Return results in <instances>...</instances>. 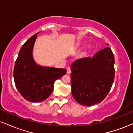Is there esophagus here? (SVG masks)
Masks as SVG:
<instances>
[{"instance_id":"1","label":"esophagus","mask_w":133,"mask_h":133,"mask_svg":"<svg viewBox=\"0 0 133 133\" xmlns=\"http://www.w3.org/2000/svg\"><path fill=\"white\" fill-rule=\"evenodd\" d=\"M67 73H68V74H71V69L70 67H68V68H67Z\"/></svg>"}]
</instances>
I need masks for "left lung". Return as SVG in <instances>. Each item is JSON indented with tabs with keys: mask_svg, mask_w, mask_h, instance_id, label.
<instances>
[{
	"mask_svg": "<svg viewBox=\"0 0 133 133\" xmlns=\"http://www.w3.org/2000/svg\"><path fill=\"white\" fill-rule=\"evenodd\" d=\"M114 56L109 47L92 57L79 59L71 65V92L77 103L91 106L106 98L115 76Z\"/></svg>",
	"mask_w": 133,
	"mask_h": 133,
	"instance_id": "8db88e82",
	"label": "left lung"
}]
</instances>
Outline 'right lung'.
<instances>
[{
	"label": "right lung",
	"instance_id": "right-lung-1",
	"mask_svg": "<svg viewBox=\"0 0 133 133\" xmlns=\"http://www.w3.org/2000/svg\"><path fill=\"white\" fill-rule=\"evenodd\" d=\"M37 34L24 43L20 50L14 69L16 86L25 99L39 103L49 97L54 82L66 74V69L37 65L32 58V49Z\"/></svg>",
	"mask_w": 133,
	"mask_h": 133
}]
</instances>
